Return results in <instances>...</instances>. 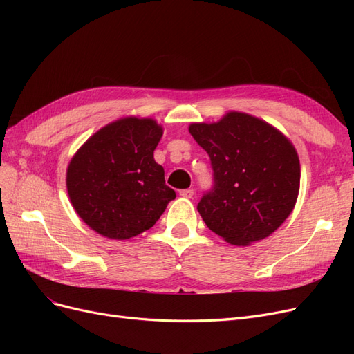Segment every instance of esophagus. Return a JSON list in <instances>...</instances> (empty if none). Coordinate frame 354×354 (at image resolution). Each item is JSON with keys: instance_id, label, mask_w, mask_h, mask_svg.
Returning a JSON list of instances; mask_svg holds the SVG:
<instances>
[{"instance_id": "1", "label": "esophagus", "mask_w": 354, "mask_h": 354, "mask_svg": "<svg viewBox=\"0 0 354 354\" xmlns=\"http://www.w3.org/2000/svg\"><path fill=\"white\" fill-rule=\"evenodd\" d=\"M180 196H181V198H186V199H190L192 196H194V189H183V190H180Z\"/></svg>"}]
</instances>
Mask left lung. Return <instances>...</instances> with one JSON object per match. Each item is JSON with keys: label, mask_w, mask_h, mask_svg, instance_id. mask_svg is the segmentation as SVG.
Returning <instances> with one entry per match:
<instances>
[{"label": "left lung", "mask_w": 354, "mask_h": 354, "mask_svg": "<svg viewBox=\"0 0 354 354\" xmlns=\"http://www.w3.org/2000/svg\"><path fill=\"white\" fill-rule=\"evenodd\" d=\"M189 133L205 149L214 171V186L198 203L208 229L238 246L270 236L298 198L299 159L292 143L242 112L190 124Z\"/></svg>", "instance_id": "obj_1"}]
</instances>
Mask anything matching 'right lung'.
<instances>
[{"mask_svg": "<svg viewBox=\"0 0 354 354\" xmlns=\"http://www.w3.org/2000/svg\"><path fill=\"white\" fill-rule=\"evenodd\" d=\"M162 127L128 116L100 128L71 159L66 187L82 221L109 239H130L151 229L176 192L155 162Z\"/></svg>", "mask_w": 354, "mask_h": 354, "instance_id": "1", "label": "right lung"}]
</instances>
